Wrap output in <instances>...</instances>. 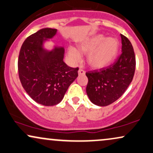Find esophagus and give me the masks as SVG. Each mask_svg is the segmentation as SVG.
Returning <instances> with one entry per match:
<instances>
[{
    "mask_svg": "<svg viewBox=\"0 0 153 153\" xmlns=\"http://www.w3.org/2000/svg\"><path fill=\"white\" fill-rule=\"evenodd\" d=\"M78 74L79 75H85V71L83 69H81V68L79 69Z\"/></svg>",
    "mask_w": 153,
    "mask_h": 153,
    "instance_id": "1",
    "label": "esophagus"
}]
</instances>
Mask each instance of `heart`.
<instances>
[{"mask_svg": "<svg viewBox=\"0 0 153 153\" xmlns=\"http://www.w3.org/2000/svg\"><path fill=\"white\" fill-rule=\"evenodd\" d=\"M118 47L119 43L115 38H105L102 35H97L80 45L79 50L82 53H88V62L92 68H102L114 60ZM68 54L74 61L80 59V53L74 48H69Z\"/></svg>", "mask_w": 153, "mask_h": 153, "instance_id": "heart-1", "label": "heart"}]
</instances>
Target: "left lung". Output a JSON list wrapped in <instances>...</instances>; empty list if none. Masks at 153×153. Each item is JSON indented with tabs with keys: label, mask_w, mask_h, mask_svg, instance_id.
<instances>
[{
	"label": "left lung",
	"mask_w": 153,
	"mask_h": 153,
	"mask_svg": "<svg viewBox=\"0 0 153 153\" xmlns=\"http://www.w3.org/2000/svg\"><path fill=\"white\" fill-rule=\"evenodd\" d=\"M122 53L113 64L88 71L86 93L93 103L107 106L116 101L132 82L135 71V56L128 38L120 34Z\"/></svg>",
	"instance_id": "1"
}]
</instances>
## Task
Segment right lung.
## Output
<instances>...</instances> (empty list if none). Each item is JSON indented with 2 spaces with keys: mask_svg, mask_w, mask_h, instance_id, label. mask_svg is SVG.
Wrapping results in <instances>:
<instances>
[{
  "mask_svg": "<svg viewBox=\"0 0 153 153\" xmlns=\"http://www.w3.org/2000/svg\"><path fill=\"white\" fill-rule=\"evenodd\" d=\"M56 32V29L45 27L27 37L18 60L23 88L33 100L45 106L58 104L78 75V68H71L63 62V48L44 51V40L52 38Z\"/></svg>",
  "mask_w": 153,
  "mask_h": 153,
  "instance_id": "1",
  "label": "right lung"
}]
</instances>
